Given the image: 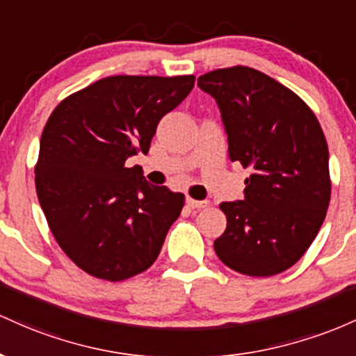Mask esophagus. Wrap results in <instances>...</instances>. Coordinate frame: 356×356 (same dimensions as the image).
I'll return each mask as SVG.
<instances>
[{
  "label": "esophagus",
  "mask_w": 356,
  "mask_h": 356,
  "mask_svg": "<svg viewBox=\"0 0 356 356\" xmlns=\"http://www.w3.org/2000/svg\"><path fill=\"white\" fill-rule=\"evenodd\" d=\"M186 203H188L190 209H207L210 205V202L207 200H193V198H186Z\"/></svg>",
  "instance_id": "1"
}]
</instances>
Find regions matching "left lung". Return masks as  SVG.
<instances>
[{
    "instance_id": "left-lung-1",
    "label": "left lung",
    "mask_w": 356,
    "mask_h": 356,
    "mask_svg": "<svg viewBox=\"0 0 356 356\" xmlns=\"http://www.w3.org/2000/svg\"><path fill=\"white\" fill-rule=\"evenodd\" d=\"M198 87L220 107L230 159L252 170L245 198L220 203L227 229L215 254L252 277L284 273L309 249L330 205L321 126L298 94L250 67L207 72Z\"/></svg>"
}]
</instances>
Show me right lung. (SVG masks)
<instances>
[{
  "label": "right lung",
  "mask_w": 356,
  "mask_h": 356,
  "mask_svg": "<svg viewBox=\"0 0 356 356\" xmlns=\"http://www.w3.org/2000/svg\"><path fill=\"white\" fill-rule=\"evenodd\" d=\"M193 86L195 75H113L50 114L35 165L38 202L60 249L92 277L145 273L181 213L185 195L149 185L126 159L149 151L159 119Z\"/></svg>",
  "instance_id": "right-lung-1"
}]
</instances>
